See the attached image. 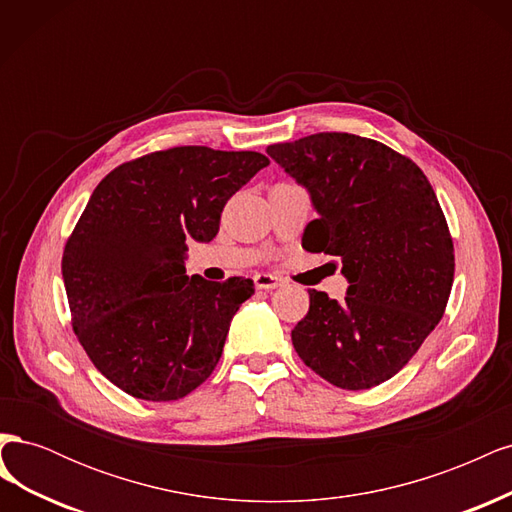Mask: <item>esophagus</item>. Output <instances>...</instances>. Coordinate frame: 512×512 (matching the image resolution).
Listing matches in <instances>:
<instances>
[{"mask_svg": "<svg viewBox=\"0 0 512 512\" xmlns=\"http://www.w3.org/2000/svg\"><path fill=\"white\" fill-rule=\"evenodd\" d=\"M254 282L260 290H275L277 286H282V280L277 275H271V273H258L254 277Z\"/></svg>", "mask_w": 512, "mask_h": 512, "instance_id": "esophagus-1", "label": "esophagus"}]
</instances>
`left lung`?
Segmentation results:
<instances>
[{"label":"left lung","instance_id":"obj_1","mask_svg":"<svg viewBox=\"0 0 512 512\" xmlns=\"http://www.w3.org/2000/svg\"><path fill=\"white\" fill-rule=\"evenodd\" d=\"M267 153L318 213L303 247L337 256L348 280L339 303L309 290L292 346L339 389L378 386L421 348L451 294L453 239L436 192L412 160L346 132L269 145Z\"/></svg>","mask_w":512,"mask_h":512}]
</instances>
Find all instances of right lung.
Here are the masks:
<instances>
[{
	"mask_svg": "<svg viewBox=\"0 0 512 512\" xmlns=\"http://www.w3.org/2000/svg\"><path fill=\"white\" fill-rule=\"evenodd\" d=\"M265 166L256 151L175 147L121 164L98 183L61 275L76 337L121 391L173 401L213 374L254 282L188 277V243L218 235L226 200Z\"/></svg>",
	"mask_w": 512,
	"mask_h": 512,
	"instance_id": "obj_1",
	"label": "right lung"
}]
</instances>
